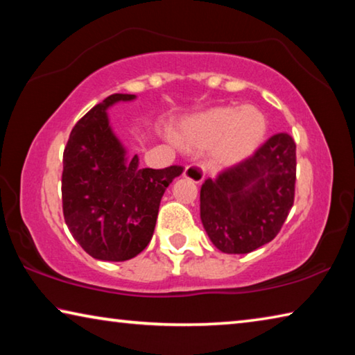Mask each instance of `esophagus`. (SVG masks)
I'll use <instances>...</instances> for the list:
<instances>
[{
    "mask_svg": "<svg viewBox=\"0 0 355 355\" xmlns=\"http://www.w3.org/2000/svg\"><path fill=\"white\" fill-rule=\"evenodd\" d=\"M183 177L191 180L192 183H202L203 178H205V172H203V167L199 164H189L184 167Z\"/></svg>",
    "mask_w": 355,
    "mask_h": 355,
    "instance_id": "obj_1",
    "label": "esophagus"
}]
</instances>
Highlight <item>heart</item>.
Returning a JSON list of instances; mask_svg holds the SVG:
<instances>
[{
	"instance_id": "obj_1",
	"label": "heart",
	"mask_w": 355,
	"mask_h": 355,
	"mask_svg": "<svg viewBox=\"0 0 355 355\" xmlns=\"http://www.w3.org/2000/svg\"><path fill=\"white\" fill-rule=\"evenodd\" d=\"M268 135L266 116L254 106H218L183 120L175 135L186 150L209 148L216 167H232L250 158Z\"/></svg>"
}]
</instances>
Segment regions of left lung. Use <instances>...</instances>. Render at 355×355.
I'll return each mask as SVG.
<instances>
[{
	"label": "left lung",
	"instance_id": "1",
	"mask_svg": "<svg viewBox=\"0 0 355 355\" xmlns=\"http://www.w3.org/2000/svg\"><path fill=\"white\" fill-rule=\"evenodd\" d=\"M296 144L274 135L243 163L207 178L200 189V219L224 254H249L272 241L294 202Z\"/></svg>",
	"mask_w": 355,
	"mask_h": 355
}]
</instances>
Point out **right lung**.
<instances>
[{
    "mask_svg": "<svg viewBox=\"0 0 355 355\" xmlns=\"http://www.w3.org/2000/svg\"><path fill=\"white\" fill-rule=\"evenodd\" d=\"M136 95L114 94L73 127L64 150V219L78 244L103 261H125L147 248L159 202L182 166L142 169L112 131L107 110Z\"/></svg>",
    "mask_w": 355,
    "mask_h": 355,
    "instance_id": "add662e5",
    "label": "right lung"
}]
</instances>
